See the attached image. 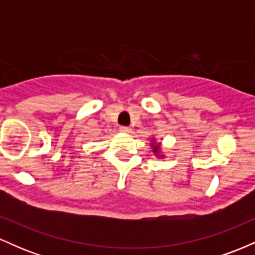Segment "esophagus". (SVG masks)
<instances>
[{
	"instance_id": "34e87169",
	"label": "esophagus",
	"mask_w": 255,
	"mask_h": 255,
	"mask_svg": "<svg viewBox=\"0 0 255 255\" xmlns=\"http://www.w3.org/2000/svg\"><path fill=\"white\" fill-rule=\"evenodd\" d=\"M119 130L121 131V133H130V131H131L129 127H124V126H122V127H120Z\"/></svg>"
}]
</instances>
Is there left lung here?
Wrapping results in <instances>:
<instances>
[{
    "label": "left lung",
    "instance_id": "obj_1",
    "mask_svg": "<svg viewBox=\"0 0 255 255\" xmlns=\"http://www.w3.org/2000/svg\"><path fill=\"white\" fill-rule=\"evenodd\" d=\"M151 147H152V152H153L154 154H157L158 157H163V154H160V144H159V142L157 144L156 140H154V137L152 139Z\"/></svg>",
    "mask_w": 255,
    "mask_h": 255
}]
</instances>
